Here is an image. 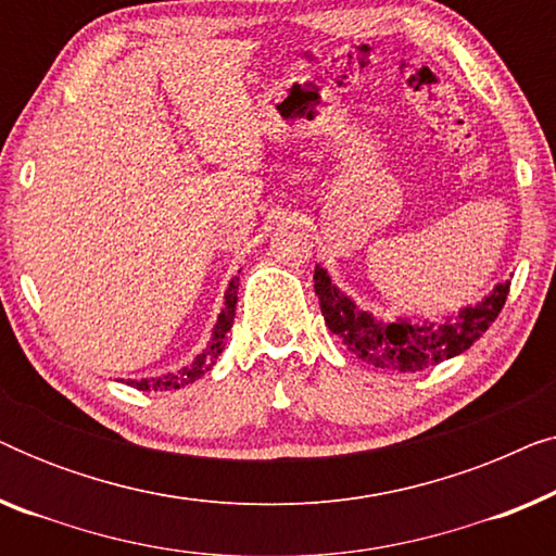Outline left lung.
<instances>
[{
  "label": "left lung",
  "instance_id": "8db88e82",
  "mask_svg": "<svg viewBox=\"0 0 556 556\" xmlns=\"http://www.w3.org/2000/svg\"><path fill=\"white\" fill-rule=\"evenodd\" d=\"M508 286V280L498 283L481 303L466 306L458 316L440 324H415L409 318L387 324L356 308V303L331 283L324 268L314 270V288L331 333H337L359 359L390 371H420L466 352L496 321L506 303Z\"/></svg>",
  "mask_w": 556,
  "mask_h": 556
}]
</instances>
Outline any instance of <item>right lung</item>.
<instances>
[{"label":"right lung","mask_w":556,"mask_h":556,"mask_svg":"<svg viewBox=\"0 0 556 556\" xmlns=\"http://www.w3.org/2000/svg\"><path fill=\"white\" fill-rule=\"evenodd\" d=\"M238 280L240 278H232L230 286H227V291H225V308H223V314H219V318H217L210 344L202 349V354L194 356L192 364H187L185 369L169 371V375H164V377L128 379L126 384L128 387H136V390H143V392H151V390H154V392H159V390H179V387L194 382V379H200L204 371H210L212 367H215L217 356L223 354V349H225L227 331L232 329L235 303H238Z\"/></svg>","instance_id":"add662e5"}]
</instances>
